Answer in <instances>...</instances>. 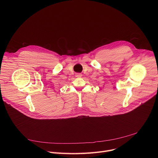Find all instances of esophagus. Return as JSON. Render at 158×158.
I'll use <instances>...</instances> for the list:
<instances>
[{
    "instance_id": "34e87169",
    "label": "esophagus",
    "mask_w": 158,
    "mask_h": 158,
    "mask_svg": "<svg viewBox=\"0 0 158 158\" xmlns=\"http://www.w3.org/2000/svg\"><path fill=\"white\" fill-rule=\"evenodd\" d=\"M76 77H81V74H80V73H78V74H76Z\"/></svg>"
}]
</instances>
